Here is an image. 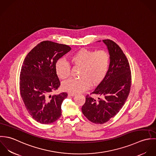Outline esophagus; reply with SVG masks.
Returning <instances> with one entry per match:
<instances>
[{"label": "esophagus", "mask_w": 156, "mask_h": 156, "mask_svg": "<svg viewBox=\"0 0 156 156\" xmlns=\"http://www.w3.org/2000/svg\"><path fill=\"white\" fill-rule=\"evenodd\" d=\"M76 94H74V93H72V92H69L68 93V95L69 96H71V97H73V96H74Z\"/></svg>", "instance_id": "obj_1"}]
</instances>
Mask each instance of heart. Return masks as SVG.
Listing matches in <instances>:
<instances>
[{
  "mask_svg": "<svg viewBox=\"0 0 156 156\" xmlns=\"http://www.w3.org/2000/svg\"><path fill=\"white\" fill-rule=\"evenodd\" d=\"M74 67H80L78 79L68 80L62 83V88L72 93L80 92L101 83L106 77L110 67L111 56L105 50L81 48L69 57ZM58 77L66 80L70 76L69 64L64 59L58 60L55 64Z\"/></svg>",
  "mask_w": 156,
  "mask_h": 156,
  "instance_id": "1",
  "label": "heart"
}]
</instances>
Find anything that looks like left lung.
I'll list each match as a JSON object with an SVG mask.
<instances>
[{
    "mask_svg": "<svg viewBox=\"0 0 156 156\" xmlns=\"http://www.w3.org/2000/svg\"><path fill=\"white\" fill-rule=\"evenodd\" d=\"M111 56L106 77L90 92L98 96L95 99L89 94L82 107L85 117L95 124H103L115 116L124 106L130 93L132 74L129 61L119 46L111 40H103Z\"/></svg>",
    "mask_w": 156,
    "mask_h": 156,
    "instance_id": "8db88e82",
    "label": "left lung"
}]
</instances>
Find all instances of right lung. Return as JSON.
Masks as SVG:
<instances>
[{"label":"right lung","mask_w":156,"mask_h":156,"mask_svg":"<svg viewBox=\"0 0 156 156\" xmlns=\"http://www.w3.org/2000/svg\"><path fill=\"white\" fill-rule=\"evenodd\" d=\"M71 50L68 45L44 41L25 58L20 75V92L30 115L37 122L48 124L61 116V105L67 92L51 95L61 85L55 70L58 60Z\"/></svg>","instance_id":"obj_1"}]
</instances>
